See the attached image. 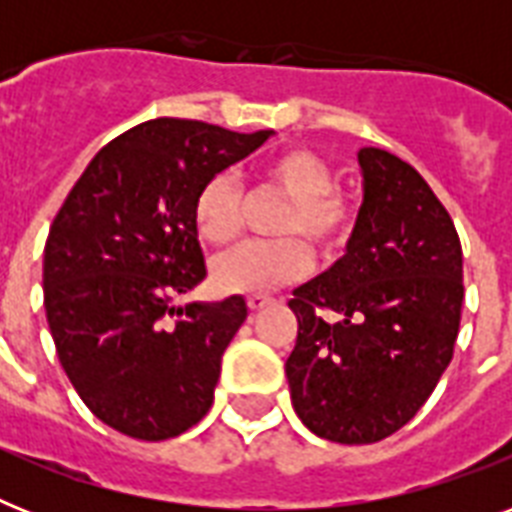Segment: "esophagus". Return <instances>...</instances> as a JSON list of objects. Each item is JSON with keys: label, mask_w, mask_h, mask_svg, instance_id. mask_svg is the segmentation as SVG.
<instances>
[{"label": "esophagus", "mask_w": 512, "mask_h": 512, "mask_svg": "<svg viewBox=\"0 0 512 512\" xmlns=\"http://www.w3.org/2000/svg\"><path fill=\"white\" fill-rule=\"evenodd\" d=\"M271 303H273V297H268V295H249L247 297L249 311H260V308H265V305H271Z\"/></svg>", "instance_id": "1"}]
</instances>
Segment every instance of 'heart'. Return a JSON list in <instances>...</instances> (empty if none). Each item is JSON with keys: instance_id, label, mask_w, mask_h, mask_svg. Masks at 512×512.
Wrapping results in <instances>:
<instances>
[{"instance_id": "heart-1", "label": "heart", "mask_w": 512, "mask_h": 512, "mask_svg": "<svg viewBox=\"0 0 512 512\" xmlns=\"http://www.w3.org/2000/svg\"><path fill=\"white\" fill-rule=\"evenodd\" d=\"M257 191L287 199L273 233L279 241L241 244L212 260V284L223 292L260 295L303 276L316 255L329 257L345 244L353 225V204L335 191V172L308 148H289L271 156L257 170ZM247 193L231 172H217L201 185L193 220L201 239L231 244L244 228Z\"/></svg>"}]
</instances>
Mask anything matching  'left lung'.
Listing matches in <instances>:
<instances>
[{"label":"left lung","mask_w":512,"mask_h":512,"mask_svg":"<svg viewBox=\"0 0 512 512\" xmlns=\"http://www.w3.org/2000/svg\"><path fill=\"white\" fill-rule=\"evenodd\" d=\"M358 167L345 255L289 300L292 406L337 444L382 441L420 412L452 361L465 297L460 236L420 172L382 148H361Z\"/></svg>","instance_id":"1"}]
</instances>
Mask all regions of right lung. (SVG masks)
<instances>
[{
	"label": "right lung",
	"instance_id": "add662e5",
	"mask_svg": "<svg viewBox=\"0 0 512 512\" xmlns=\"http://www.w3.org/2000/svg\"><path fill=\"white\" fill-rule=\"evenodd\" d=\"M276 135L191 119L138 124L100 148L52 220L44 311L60 366L108 428L164 441L209 412L244 297L175 305L204 276L201 185Z\"/></svg>",
	"mask_w": 512,
	"mask_h": 512
}]
</instances>
